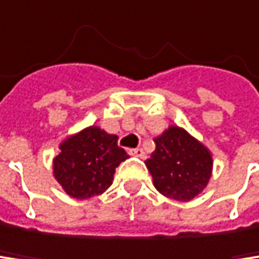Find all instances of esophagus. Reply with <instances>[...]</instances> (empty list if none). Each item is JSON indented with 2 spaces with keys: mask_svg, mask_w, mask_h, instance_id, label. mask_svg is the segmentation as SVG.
Wrapping results in <instances>:
<instances>
[{
  "mask_svg": "<svg viewBox=\"0 0 259 259\" xmlns=\"http://www.w3.org/2000/svg\"><path fill=\"white\" fill-rule=\"evenodd\" d=\"M131 155H134V157H138V158H146V152L143 151L141 147H137V149H131Z\"/></svg>",
  "mask_w": 259,
  "mask_h": 259,
  "instance_id": "obj_1",
  "label": "esophagus"
}]
</instances>
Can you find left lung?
Segmentation results:
<instances>
[{"label": "left lung", "instance_id": "1", "mask_svg": "<svg viewBox=\"0 0 259 259\" xmlns=\"http://www.w3.org/2000/svg\"><path fill=\"white\" fill-rule=\"evenodd\" d=\"M155 141V151L146 166L157 190L180 202L194 199L211 177L210 151L180 127L171 125Z\"/></svg>", "mask_w": 259, "mask_h": 259}]
</instances>
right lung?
Segmentation results:
<instances>
[{
  "mask_svg": "<svg viewBox=\"0 0 259 259\" xmlns=\"http://www.w3.org/2000/svg\"><path fill=\"white\" fill-rule=\"evenodd\" d=\"M128 158L118 146V137L99 127H87L60 144L54 158V176L71 197L90 199L112 185L115 169Z\"/></svg>",
  "mask_w": 259,
  "mask_h": 259,
  "instance_id": "obj_1",
  "label": "right lung"
}]
</instances>
